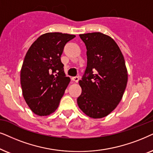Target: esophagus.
<instances>
[{
    "instance_id": "esophagus-1",
    "label": "esophagus",
    "mask_w": 153,
    "mask_h": 153,
    "mask_svg": "<svg viewBox=\"0 0 153 153\" xmlns=\"http://www.w3.org/2000/svg\"><path fill=\"white\" fill-rule=\"evenodd\" d=\"M72 80L74 81V82H78L79 80H80V78H79L78 76H76V77H73V78H72Z\"/></svg>"
}]
</instances>
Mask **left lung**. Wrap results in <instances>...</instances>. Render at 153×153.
I'll return each instance as SVG.
<instances>
[{
  "instance_id": "left-lung-1",
  "label": "left lung",
  "mask_w": 153,
  "mask_h": 153,
  "mask_svg": "<svg viewBox=\"0 0 153 153\" xmlns=\"http://www.w3.org/2000/svg\"><path fill=\"white\" fill-rule=\"evenodd\" d=\"M87 48V64L77 103L84 113L102 118L119 104L128 75L121 50L113 38L100 32L80 34Z\"/></svg>"
}]
</instances>
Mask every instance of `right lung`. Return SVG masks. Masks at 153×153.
Returning <instances> with one entry per match:
<instances>
[{
    "instance_id": "obj_1",
    "label": "right lung",
    "mask_w": 153,
    "mask_h": 153,
    "mask_svg": "<svg viewBox=\"0 0 153 153\" xmlns=\"http://www.w3.org/2000/svg\"><path fill=\"white\" fill-rule=\"evenodd\" d=\"M75 35L47 33L31 45L22 64L20 80L22 94L30 109L45 116L55 111L70 78L61 61L65 45Z\"/></svg>"
}]
</instances>
